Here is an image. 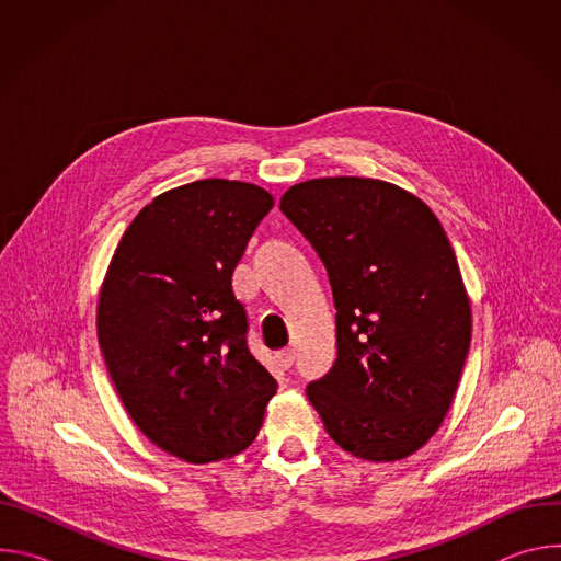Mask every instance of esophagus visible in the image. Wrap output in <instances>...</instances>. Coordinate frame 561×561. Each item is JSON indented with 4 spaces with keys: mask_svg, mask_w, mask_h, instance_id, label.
Returning a JSON list of instances; mask_svg holds the SVG:
<instances>
[{
    "mask_svg": "<svg viewBox=\"0 0 561 561\" xmlns=\"http://www.w3.org/2000/svg\"><path fill=\"white\" fill-rule=\"evenodd\" d=\"M277 362L284 366V368H290L295 364V351L293 348H286L282 353H277Z\"/></svg>",
    "mask_w": 561,
    "mask_h": 561,
    "instance_id": "obj_1",
    "label": "esophagus"
}]
</instances>
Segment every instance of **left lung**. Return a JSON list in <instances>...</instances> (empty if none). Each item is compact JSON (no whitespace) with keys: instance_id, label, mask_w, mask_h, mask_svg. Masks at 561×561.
I'll return each instance as SVG.
<instances>
[{"instance_id":"left-lung-1","label":"left lung","mask_w":561,"mask_h":561,"mask_svg":"<svg viewBox=\"0 0 561 561\" xmlns=\"http://www.w3.org/2000/svg\"><path fill=\"white\" fill-rule=\"evenodd\" d=\"M282 213L324 262L337 359L306 386L327 433L366 461H397L442 426L470 348V299L435 213L368 178L290 186Z\"/></svg>"}]
</instances>
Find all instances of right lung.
I'll return each instance as SVG.
<instances>
[{
	"mask_svg": "<svg viewBox=\"0 0 561 561\" xmlns=\"http://www.w3.org/2000/svg\"><path fill=\"white\" fill-rule=\"evenodd\" d=\"M273 197L199 180L126 228L98 301V340L124 409L162 450L208 463L242 453L277 390L247 344L232 271Z\"/></svg>",
	"mask_w": 561,
	"mask_h": 561,
	"instance_id": "right-lung-1",
	"label": "right lung"
}]
</instances>
